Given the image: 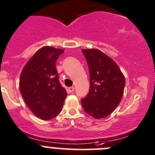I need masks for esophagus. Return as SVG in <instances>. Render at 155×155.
<instances>
[{"mask_svg": "<svg viewBox=\"0 0 155 155\" xmlns=\"http://www.w3.org/2000/svg\"><path fill=\"white\" fill-rule=\"evenodd\" d=\"M68 91H69V92L72 93L73 91H74V87H70V88H68Z\"/></svg>", "mask_w": 155, "mask_h": 155, "instance_id": "obj_1", "label": "esophagus"}]
</instances>
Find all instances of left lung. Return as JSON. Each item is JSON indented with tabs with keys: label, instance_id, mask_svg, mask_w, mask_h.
Here are the masks:
<instances>
[{
	"label": "left lung",
	"instance_id": "8db88e82",
	"mask_svg": "<svg viewBox=\"0 0 155 155\" xmlns=\"http://www.w3.org/2000/svg\"><path fill=\"white\" fill-rule=\"evenodd\" d=\"M88 63L90 90L82 99L84 110L95 119L106 117L122 100L125 78L117 64L101 51L82 49Z\"/></svg>",
	"mask_w": 155,
	"mask_h": 155
}]
</instances>
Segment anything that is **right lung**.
Instances as JSON below:
<instances>
[{
  "mask_svg": "<svg viewBox=\"0 0 155 155\" xmlns=\"http://www.w3.org/2000/svg\"><path fill=\"white\" fill-rule=\"evenodd\" d=\"M64 49L44 46L24 66L19 78V91L30 110L48 120L61 113L67 93L60 83L56 61Z\"/></svg>",
  "mask_w": 155,
  "mask_h": 155,
  "instance_id": "obj_1",
  "label": "right lung"
}]
</instances>
